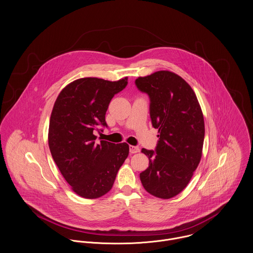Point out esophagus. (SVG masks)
<instances>
[{
    "label": "esophagus",
    "instance_id": "34e87169",
    "mask_svg": "<svg viewBox=\"0 0 253 253\" xmlns=\"http://www.w3.org/2000/svg\"><path fill=\"white\" fill-rule=\"evenodd\" d=\"M140 151V148L138 146H133V145H130L129 146V152L131 154H134V153H138Z\"/></svg>",
    "mask_w": 253,
    "mask_h": 253
}]
</instances>
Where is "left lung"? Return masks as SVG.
Listing matches in <instances>:
<instances>
[{
    "mask_svg": "<svg viewBox=\"0 0 253 253\" xmlns=\"http://www.w3.org/2000/svg\"><path fill=\"white\" fill-rule=\"evenodd\" d=\"M135 84L150 97V117L159 133L156 152L141 150L149 167L140 180L153 196L169 199L186 187L201 160L203 113L193 89L172 72L139 77Z\"/></svg>",
    "mask_w": 253,
    "mask_h": 253,
    "instance_id": "obj_1",
    "label": "left lung"
}]
</instances>
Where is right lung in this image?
I'll return each mask as SVG.
<instances>
[{
  "label": "right lung",
  "mask_w": 253,
  "mask_h": 253,
  "mask_svg": "<svg viewBox=\"0 0 253 253\" xmlns=\"http://www.w3.org/2000/svg\"><path fill=\"white\" fill-rule=\"evenodd\" d=\"M126 84L127 78L117 82L79 79L60 92L54 104L48 132L52 157L72 189L86 199L111 190L128 156L126 142L95 141L98 126H107L105 116L112 98Z\"/></svg>",
  "instance_id": "add662e5"
}]
</instances>
